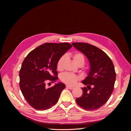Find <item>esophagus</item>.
I'll list each match as a JSON object with an SVG mask.
<instances>
[{"mask_svg":"<svg viewBox=\"0 0 131 131\" xmlns=\"http://www.w3.org/2000/svg\"><path fill=\"white\" fill-rule=\"evenodd\" d=\"M66 88H68V89H70V90H72V89H74V87L70 86H69V85H67V86H66Z\"/></svg>","mask_w":131,"mask_h":131,"instance_id":"obj_1","label":"esophagus"}]
</instances>
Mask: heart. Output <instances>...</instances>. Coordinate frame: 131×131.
Returning a JSON list of instances; mask_svg holds the SVG:
<instances>
[{"label":"heart","instance_id":"obj_1","mask_svg":"<svg viewBox=\"0 0 131 131\" xmlns=\"http://www.w3.org/2000/svg\"><path fill=\"white\" fill-rule=\"evenodd\" d=\"M73 59L76 63L77 65L79 64H82L84 66L85 61V58L84 55L81 52H76L73 55ZM66 59V56H62L57 63V68L58 70H61L62 69L63 62H64ZM61 80L63 82L68 85H74L77 81L79 80V77L76 75H74L73 74H71L69 73H63L61 75Z\"/></svg>","mask_w":131,"mask_h":131}]
</instances>
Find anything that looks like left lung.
Returning <instances> with one entry per match:
<instances>
[{
  "mask_svg": "<svg viewBox=\"0 0 131 131\" xmlns=\"http://www.w3.org/2000/svg\"><path fill=\"white\" fill-rule=\"evenodd\" d=\"M72 45L85 55L90 65L88 76L82 81L88 86L81 88L83 93L76 102L85 110H97L105 104L113 92L116 79L114 64L96 46L84 42H74Z\"/></svg>",
  "mask_w": 131,
  "mask_h": 131,
  "instance_id": "left-lung-1",
  "label": "left lung"
}]
</instances>
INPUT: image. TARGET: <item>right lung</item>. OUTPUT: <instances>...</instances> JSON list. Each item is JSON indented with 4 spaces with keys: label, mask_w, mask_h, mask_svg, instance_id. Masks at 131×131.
<instances>
[{
    "label": "right lung",
    "mask_w": 131,
    "mask_h": 131,
    "mask_svg": "<svg viewBox=\"0 0 131 131\" xmlns=\"http://www.w3.org/2000/svg\"><path fill=\"white\" fill-rule=\"evenodd\" d=\"M72 46L67 42L45 43L28 53L19 70V87L26 101L34 109L45 110L57 103L66 85L58 82L46 88L47 81L56 82L57 63Z\"/></svg>",
    "instance_id": "right-lung-1"
}]
</instances>
